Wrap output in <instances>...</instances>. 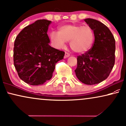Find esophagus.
<instances>
[{
    "instance_id": "34e87169",
    "label": "esophagus",
    "mask_w": 126,
    "mask_h": 126,
    "mask_svg": "<svg viewBox=\"0 0 126 126\" xmlns=\"http://www.w3.org/2000/svg\"><path fill=\"white\" fill-rule=\"evenodd\" d=\"M70 56V54L67 53V52H65V55H64V58H67L68 57Z\"/></svg>"
}]
</instances>
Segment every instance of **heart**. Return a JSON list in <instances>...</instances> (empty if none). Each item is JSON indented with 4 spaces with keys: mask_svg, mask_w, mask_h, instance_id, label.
I'll return each instance as SVG.
<instances>
[{
    "mask_svg": "<svg viewBox=\"0 0 126 126\" xmlns=\"http://www.w3.org/2000/svg\"><path fill=\"white\" fill-rule=\"evenodd\" d=\"M94 38V32L89 25H64L59 28L58 33L52 32L50 34V40L56 48H63L66 42L70 41L71 49L79 53L88 51Z\"/></svg>",
    "mask_w": 126,
    "mask_h": 126,
    "instance_id": "b5f03b06",
    "label": "heart"
}]
</instances>
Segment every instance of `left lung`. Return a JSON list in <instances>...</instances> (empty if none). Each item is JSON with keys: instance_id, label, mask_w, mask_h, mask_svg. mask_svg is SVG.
I'll return each mask as SVG.
<instances>
[{"instance_id": "left-lung-1", "label": "left lung", "mask_w": 126, "mask_h": 126, "mask_svg": "<svg viewBox=\"0 0 126 126\" xmlns=\"http://www.w3.org/2000/svg\"><path fill=\"white\" fill-rule=\"evenodd\" d=\"M84 21L94 30L95 41L86 53L77 56L75 70L78 79L87 85H94L107 79L115 62V39L105 25L92 18Z\"/></svg>"}]
</instances>
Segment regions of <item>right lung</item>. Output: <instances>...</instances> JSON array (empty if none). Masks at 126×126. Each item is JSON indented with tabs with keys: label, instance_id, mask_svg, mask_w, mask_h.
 Returning <instances> with one entry per match:
<instances>
[{
	"label": "right lung",
	"instance_id": "1",
	"mask_svg": "<svg viewBox=\"0 0 126 126\" xmlns=\"http://www.w3.org/2000/svg\"><path fill=\"white\" fill-rule=\"evenodd\" d=\"M50 23L47 20L36 21L25 27L14 41V67L19 77L30 85H42L49 80L56 63L64 58V52L49 45Z\"/></svg>",
	"mask_w": 126,
	"mask_h": 126
}]
</instances>
